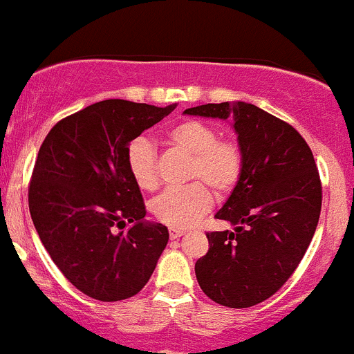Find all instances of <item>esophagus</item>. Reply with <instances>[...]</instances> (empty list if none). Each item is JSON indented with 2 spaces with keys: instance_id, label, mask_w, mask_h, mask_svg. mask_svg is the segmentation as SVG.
I'll use <instances>...</instances> for the list:
<instances>
[{
  "instance_id": "1",
  "label": "esophagus",
  "mask_w": 354,
  "mask_h": 354,
  "mask_svg": "<svg viewBox=\"0 0 354 354\" xmlns=\"http://www.w3.org/2000/svg\"><path fill=\"white\" fill-rule=\"evenodd\" d=\"M180 236H184V230L180 229H170V239H178Z\"/></svg>"
}]
</instances>
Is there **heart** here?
<instances>
[{"label":"heart","mask_w":354,"mask_h":354,"mask_svg":"<svg viewBox=\"0 0 354 354\" xmlns=\"http://www.w3.org/2000/svg\"><path fill=\"white\" fill-rule=\"evenodd\" d=\"M218 131L206 122L180 120L167 131L169 145L191 156L185 180L178 189H169L151 203L153 216L170 229H187L209 212L213 196L225 198L239 185L244 174V151L234 139L218 138ZM127 169L142 191L160 185L158 153L146 138H138L127 148Z\"/></svg>","instance_id":"obj_1"}]
</instances>
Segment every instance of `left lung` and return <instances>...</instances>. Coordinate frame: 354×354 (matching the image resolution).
I'll use <instances>...</instances> for the list:
<instances>
[{
    "instance_id": "1",
    "label": "left lung",
    "mask_w": 354,
    "mask_h": 354,
    "mask_svg": "<svg viewBox=\"0 0 354 354\" xmlns=\"http://www.w3.org/2000/svg\"><path fill=\"white\" fill-rule=\"evenodd\" d=\"M187 115L229 118L244 151L239 185L215 218L234 232H208L194 265L209 299L250 308L274 296L295 274L322 209V182L310 146L292 125L250 103H208Z\"/></svg>"
}]
</instances>
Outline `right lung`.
Returning <instances> with one entry per match:
<instances>
[{"mask_svg":"<svg viewBox=\"0 0 354 354\" xmlns=\"http://www.w3.org/2000/svg\"><path fill=\"white\" fill-rule=\"evenodd\" d=\"M104 100L62 118L41 145L29 184L34 227L66 281L97 301L138 295L169 243L145 222L127 148L174 110Z\"/></svg>","mask_w":354,"mask_h":354,"instance_id":"right-lung-1","label":"right lung"}]
</instances>
